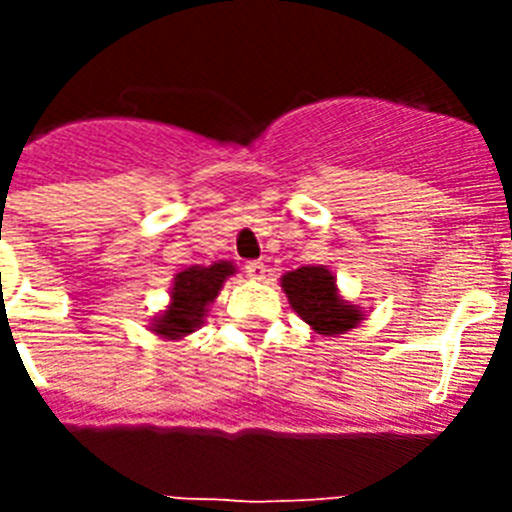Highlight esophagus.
<instances>
[{"label":"esophagus","mask_w":512,"mask_h":512,"mask_svg":"<svg viewBox=\"0 0 512 512\" xmlns=\"http://www.w3.org/2000/svg\"><path fill=\"white\" fill-rule=\"evenodd\" d=\"M266 271L269 269H266L261 261H248L246 264V274H248V279H253V282H264Z\"/></svg>","instance_id":"1"}]
</instances>
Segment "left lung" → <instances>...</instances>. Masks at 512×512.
<instances>
[{"label": "left lung", "instance_id": "obj_1", "mask_svg": "<svg viewBox=\"0 0 512 512\" xmlns=\"http://www.w3.org/2000/svg\"><path fill=\"white\" fill-rule=\"evenodd\" d=\"M292 310L320 336H343L364 320V307L341 295L328 266H300L279 279Z\"/></svg>", "mask_w": 512, "mask_h": 512}]
</instances>
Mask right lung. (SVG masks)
Instances as JSON below:
<instances>
[{
  "label": "right lung",
  "instance_id": "1",
  "mask_svg": "<svg viewBox=\"0 0 512 512\" xmlns=\"http://www.w3.org/2000/svg\"><path fill=\"white\" fill-rule=\"evenodd\" d=\"M235 271L238 266L233 261H212L210 266H189L174 274L169 302L153 315L148 330L161 341H184L192 336L194 330L205 325L210 305Z\"/></svg>",
  "mask_w": 512,
  "mask_h": 512
}]
</instances>
